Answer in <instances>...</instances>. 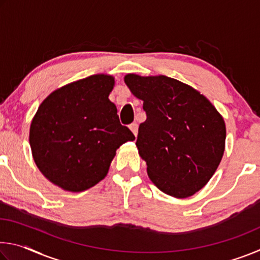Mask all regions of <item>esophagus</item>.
Listing matches in <instances>:
<instances>
[{
	"label": "esophagus",
	"mask_w": 260,
	"mask_h": 260,
	"mask_svg": "<svg viewBox=\"0 0 260 260\" xmlns=\"http://www.w3.org/2000/svg\"><path fill=\"white\" fill-rule=\"evenodd\" d=\"M129 129L133 132V134L135 135V136H138V129H139V126H138V124H136V122H133V124H131L129 125Z\"/></svg>",
	"instance_id": "34e87169"
}]
</instances>
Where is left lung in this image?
<instances>
[{
    "label": "left lung",
    "mask_w": 260,
    "mask_h": 260,
    "mask_svg": "<svg viewBox=\"0 0 260 260\" xmlns=\"http://www.w3.org/2000/svg\"><path fill=\"white\" fill-rule=\"evenodd\" d=\"M125 83L143 101L147 120L139 127V155L155 186L187 199L212 178L225 151V120L199 90L166 76L126 74Z\"/></svg>",
    "instance_id": "obj_1"
}]
</instances>
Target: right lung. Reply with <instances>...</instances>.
I'll use <instances>...</instances> for the list:
<instances>
[{
  "label": "right lung",
  "instance_id": "obj_1",
  "mask_svg": "<svg viewBox=\"0 0 260 260\" xmlns=\"http://www.w3.org/2000/svg\"><path fill=\"white\" fill-rule=\"evenodd\" d=\"M114 78L94 74L43 100L29 127L38 169L51 183L80 192L107 177L117 149L135 136L122 126L109 95Z\"/></svg>",
  "mask_w": 260,
  "mask_h": 260
}]
</instances>
